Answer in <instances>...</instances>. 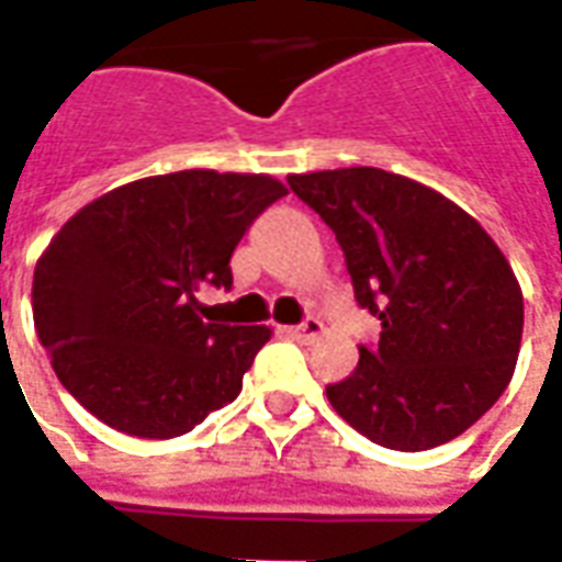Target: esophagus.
Listing matches in <instances>:
<instances>
[{
    "label": "esophagus",
    "instance_id": "obj_1",
    "mask_svg": "<svg viewBox=\"0 0 562 562\" xmlns=\"http://www.w3.org/2000/svg\"><path fill=\"white\" fill-rule=\"evenodd\" d=\"M289 337H294V340H301V342H313L318 340L322 334H325V325L318 322V318H306L304 325H294V328H282Z\"/></svg>",
    "mask_w": 562,
    "mask_h": 562
}]
</instances>
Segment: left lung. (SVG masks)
Masks as SVG:
<instances>
[{"mask_svg": "<svg viewBox=\"0 0 562 562\" xmlns=\"http://www.w3.org/2000/svg\"><path fill=\"white\" fill-rule=\"evenodd\" d=\"M289 186L337 234L358 304L382 322L352 376L328 385L330 406L394 451L463 434L512 382L524 330L518 277L494 237L382 168L292 173Z\"/></svg>", "mask_w": 562, "mask_h": 562, "instance_id": "left-lung-1", "label": "left lung"}]
</instances>
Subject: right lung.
Instances as JSON below:
<instances>
[{
  "mask_svg": "<svg viewBox=\"0 0 562 562\" xmlns=\"http://www.w3.org/2000/svg\"><path fill=\"white\" fill-rule=\"evenodd\" d=\"M285 192L270 173L192 168L80 207L32 277L35 334L68 394L140 439L189 434L232 403L270 328L204 322L195 292L232 285L234 246Z\"/></svg>",
  "mask_w": 562,
  "mask_h": 562,
  "instance_id": "obj_1",
  "label": "right lung"
}]
</instances>
